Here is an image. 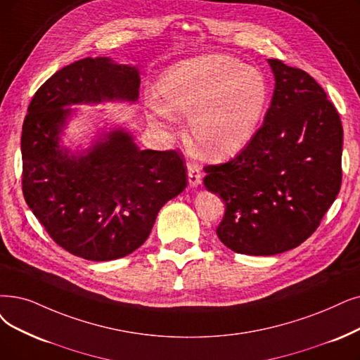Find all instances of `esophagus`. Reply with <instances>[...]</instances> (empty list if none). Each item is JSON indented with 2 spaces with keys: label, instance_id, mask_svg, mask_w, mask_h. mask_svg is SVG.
Here are the masks:
<instances>
[{
  "label": "esophagus",
  "instance_id": "1",
  "mask_svg": "<svg viewBox=\"0 0 360 360\" xmlns=\"http://www.w3.org/2000/svg\"><path fill=\"white\" fill-rule=\"evenodd\" d=\"M188 177H189V184L192 186V188L199 186L200 181H202V171H200V167L189 162L188 164Z\"/></svg>",
  "mask_w": 360,
  "mask_h": 360
}]
</instances>
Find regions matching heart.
I'll use <instances>...</instances> for the list:
<instances>
[{
  "mask_svg": "<svg viewBox=\"0 0 360 360\" xmlns=\"http://www.w3.org/2000/svg\"><path fill=\"white\" fill-rule=\"evenodd\" d=\"M158 117H189L192 145L220 160L245 148L267 108L260 72L226 54H205L169 66L158 81Z\"/></svg>",
  "mask_w": 360,
  "mask_h": 360,
  "instance_id": "obj_1",
  "label": "heart"
}]
</instances>
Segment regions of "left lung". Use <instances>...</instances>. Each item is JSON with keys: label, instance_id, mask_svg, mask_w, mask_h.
<instances>
[{"label": "left lung", "instance_id": "left-lung-1", "mask_svg": "<svg viewBox=\"0 0 360 360\" xmlns=\"http://www.w3.org/2000/svg\"><path fill=\"white\" fill-rule=\"evenodd\" d=\"M275 91L263 125L236 158L207 165V191L223 199L217 236L247 255L298 247L319 227L341 188L342 125L307 72L267 60Z\"/></svg>", "mask_w": 360, "mask_h": 360}]
</instances>
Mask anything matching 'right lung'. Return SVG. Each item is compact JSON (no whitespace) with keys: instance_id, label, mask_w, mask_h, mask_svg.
<instances>
[{"instance_id":"add662e5","label":"right lung","mask_w":360,"mask_h":360,"mask_svg":"<svg viewBox=\"0 0 360 360\" xmlns=\"http://www.w3.org/2000/svg\"><path fill=\"white\" fill-rule=\"evenodd\" d=\"M139 69L87 57L49 78L32 97L22 128V191L38 221L68 252L109 262L136 251L156 215L188 186L176 150H140L122 128L87 150L60 148L72 105L136 102Z\"/></svg>"}]
</instances>
